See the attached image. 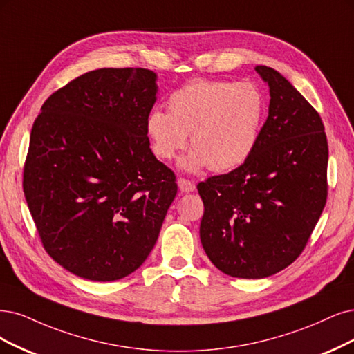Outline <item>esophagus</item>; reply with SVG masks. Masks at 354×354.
<instances>
[{"label": "esophagus", "mask_w": 354, "mask_h": 354, "mask_svg": "<svg viewBox=\"0 0 354 354\" xmlns=\"http://www.w3.org/2000/svg\"><path fill=\"white\" fill-rule=\"evenodd\" d=\"M178 187L182 192H192L195 189V184L192 180L187 179V178H179L178 179Z\"/></svg>", "instance_id": "1"}]
</instances>
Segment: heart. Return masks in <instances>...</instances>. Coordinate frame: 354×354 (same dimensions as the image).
Listing matches in <instances>:
<instances>
[{
  "label": "heart",
  "mask_w": 354,
  "mask_h": 354,
  "mask_svg": "<svg viewBox=\"0 0 354 354\" xmlns=\"http://www.w3.org/2000/svg\"><path fill=\"white\" fill-rule=\"evenodd\" d=\"M166 104L167 112L156 108L147 115L151 150L162 160L174 159L191 133L194 149L182 160L188 170L225 172L245 163L267 113L264 93L251 82L194 78L172 90Z\"/></svg>",
  "instance_id": "obj_1"
}]
</instances>
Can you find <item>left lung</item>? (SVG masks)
Listing matches in <instances>:
<instances>
[{"mask_svg": "<svg viewBox=\"0 0 354 354\" xmlns=\"http://www.w3.org/2000/svg\"><path fill=\"white\" fill-rule=\"evenodd\" d=\"M270 108L255 150L229 174L197 185L200 238L230 277L272 276L304 252L328 195V142L315 108L276 70L257 65Z\"/></svg>", "mask_w": 354, "mask_h": 354, "instance_id": "8db88e82", "label": "left lung"}]
</instances>
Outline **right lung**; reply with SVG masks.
Segmentation results:
<instances>
[{"label": "right lung", "mask_w": 354, "mask_h": 354, "mask_svg": "<svg viewBox=\"0 0 354 354\" xmlns=\"http://www.w3.org/2000/svg\"><path fill=\"white\" fill-rule=\"evenodd\" d=\"M156 91L146 68L88 71L54 91L33 122L24 197L45 251L78 277L136 271L176 197L146 131Z\"/></svg>", "instance_id": "1"}]
</instances>
